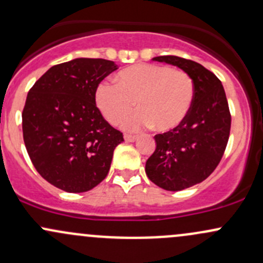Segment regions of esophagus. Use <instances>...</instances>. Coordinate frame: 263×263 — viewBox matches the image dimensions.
Here are the masks:
<instances>
[{"mask_svg":"<svg viewBox=\"0 0 263 263\" xmlns=\"http://www.w3.org/2000/svg\"><path fill=\"white\" fill-rule=\"evenodd\" d=\"M138 137L137 136H131V135H125V141L126 142H135L137 141Z\"/></svg>","mask_w":263,"mask_h":263,"instance_id":"34e87169","label":"esophagus"}]
</instances>
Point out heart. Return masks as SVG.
Masks as SVG:
<instances>
[{
  "label": "heart",
  "mask_w": 263,
  "mask_h": 263,
  "mask_svg": "<svg viewBox=\"0 0 263 263\" xmlns=\"http://www.w3.org/2000/svg\"><path fill=\"white\" fill-rule=\"evenodd\" d=\"M115 82L116 86L100 83L95 102L112 125L128 115L135 103L138 111L121 123L128 131L151 125L160 132L174 131L184 122L195 100L191 76L166 65L129 66L118 72Z\"/></svg>",
  "instance_id": "heart-1"
}]
</instances>
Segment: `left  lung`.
<instances>
[{"instance_id": "8db88e82", "label": "left lung", "mask_w": 263, "mask_h": 263, "mask_svg": "<svg viewBox=\"0 0 263 263\" xmlns=\"http://www.w3.org/2000/svg\"><path fill=\"white\" fill-rule=\"evenodd\" d=\"M152 61L176 66L191 76L195 100L184 122L156 135V149L146 162V175L166 191H182L206 180L220 163L230 137L231 115L221 81L200 63L177 56Z\"/></svg>"}]
</instances>
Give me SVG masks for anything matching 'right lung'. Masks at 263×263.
<instances>
[{"label":"right lung","instance_id":"1","mask_svg":"<svg viewBox=\"0 0 263 263\" xmlns=\"http://www.w3.org/2000/svg\"><path fill=\"white\" fill-rule=\"evenodd\" d=\"M117 70L114 61L80 59L53 66L26 99L22 131L40 175L66 192H86L102 182L115 148L123 141L95 102L100 82Z\"/></svg>","mask_w":263,"mask_h":263}]
</instances>
